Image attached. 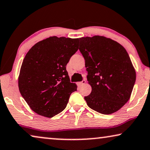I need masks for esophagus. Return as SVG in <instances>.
I'll use <instances>...</instances> for the list:
<instances>
[{
  "label": "esophagus",
  "instance_id": "esophagus-1",
  "mask_svg": "<svg viewBox=\"0 0 150 150\" xmlns=\"http://www.w3.org/2000/svg\"><path fill=\"white\" fill-rule=\"evenodd\" d=\"M85 83H86V81H85V79H84V80H83V81L81 82V83H79V85H85Z\"/></svg>",
  "mask_w": 150,
  "mask_h": 150
}]
</instances>
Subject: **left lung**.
<instances>
[{"label": "left lung", "instance_id": "obj_1", "mask_svg": "<svg viewBox=\"0 0 150 150\" xmlns=\"http://www.w3.org/2000/svg\"><path fill=\"white\" fill-rule=\"evenodd\" d=\"M91 86L85 100L89 108L104 115L120 110L130 99L136 71L124 47L110 38L95 35L79 38Z\"/></svg>", "mask_w": 150, "mask_h": 150}]
</instances>
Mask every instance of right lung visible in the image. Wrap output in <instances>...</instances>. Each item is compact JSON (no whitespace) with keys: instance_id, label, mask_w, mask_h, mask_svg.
<instances>
[{"instance_id":"add662e5","label":"right lung","mask_w":150,"mask_h":150,"mask_svg":"<svg viewBox=\"0 0 150 150\" xmlns=\"http://www.w3.org/2000/svg\"><path fill=\"white\" fill-rule=\"evenodd\" d=\"M79 39L50 37L26 53L18 77L20 93L40 115L52 117L66 107L77 86L70 83L66 65L79 49Z\"/></svg>"}]
</instances>
